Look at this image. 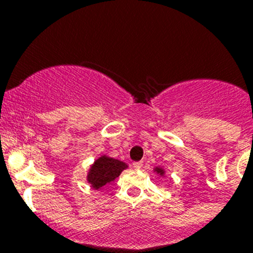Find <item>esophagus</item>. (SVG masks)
<instances>
[{
  "instance_id": "obj_1",
  "label": "esophagus",
  "mask_w": 253,
  "mask_h": 253,
  "mask_svg": "<svg viewBox=\"0 0 253 253\" xmlns=\"http://www.w3.org/2000/svg\"><path fill=\"white\" fill-rule=\"evenodd\" d=\"M142 164L143 162L142 161H137V162H133V169H140L141 167H142Z\"/></svg>"
}]
</instances>
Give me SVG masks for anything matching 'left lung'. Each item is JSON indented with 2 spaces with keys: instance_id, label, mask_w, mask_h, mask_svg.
<instances>
[{
  "instance_id": "1",
  "label": "left lung",
  "mask_w": 253,
  "mask_h": 253,
  "mask_svg": "<svg viewBox=\"0 0 253 253\" xmlns=\"http://www.w3.org/2000/svg\"><path fill=\"white\" fill-rule=\"evenodd\" d=\"M155 171L157 172V173H160V174H161V176H164V169H160V167H157V169H155Z\"/></svg>"
}]
</instances>
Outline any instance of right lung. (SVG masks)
Returning <instances> with one entry per match:
<instances>
[{
	"label": "right lung",
	"instance_id": "1",
	"mask_svg": "<svg viewBox=\"0 0 253 253\" xmlns=\"http://www.w3.org/2000/svg\"><path fill=\"white\" fill-rule=\"evenodd\" d=\"M127 169V165L119 160L111 159L107 156H102L94 161L87 174V181L92 185L94 190L103 187L107 183L112 182L116 177H119L121 172Z\"/></svg>",
	"mask_w": 253,
	"mask_h": 253
}]
</instances>
